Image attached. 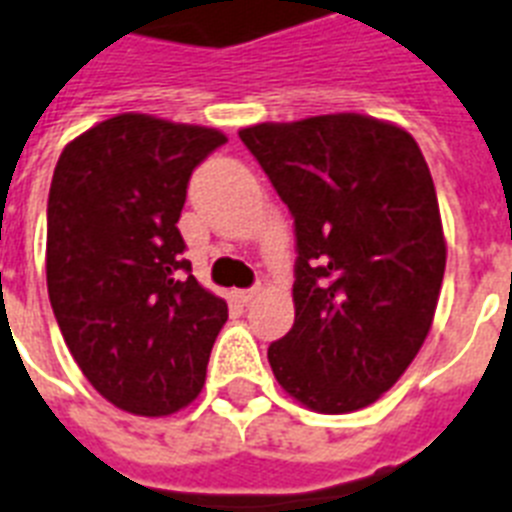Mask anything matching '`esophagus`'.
<instances>
[{
  "label": "esophagus",
  "instance_id": "esophagus-1",
  "mask_svg": "<svg viewBox=\"0 0 512 512\" xmlns=\"http://www.w3.org/2000/svg\"><path fill=\"white\" fill-rule=\"evenodd\" d=\"M256 296H259V285H253V288L248 290H235V298L240 304H248V301H253Z\"/></svg>",
  "mask_w": 512,
  "mask_h": 512
}]
</instances>
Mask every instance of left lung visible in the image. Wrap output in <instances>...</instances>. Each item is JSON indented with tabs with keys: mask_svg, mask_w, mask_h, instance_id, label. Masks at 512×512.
<instances>
[{
	"mask_svg": "<svg viewBox=\"0 0 512 512\" xmlns=\"http://www.w3.org/2000/svg\"><path fill=\"white\" fill-rule=\"evenodd\" d=\"M293 216L296 322L267 357L327 415L386 394L431 330L447 245L418 142L357 113L240 132Z\"/></svg>",
	"mask_w": 512,
	"mask_h": 512,
	"instance_id": "1",
	"label": "left lung"
}]
</instances>
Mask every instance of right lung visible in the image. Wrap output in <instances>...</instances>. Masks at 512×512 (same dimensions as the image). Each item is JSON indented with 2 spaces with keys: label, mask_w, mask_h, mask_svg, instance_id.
I'll list each match as a JSON object with an SVG mask.
<instances>
[{
  "label": "right lung",
  "mask_w": 512,
  "mask_h": 512,
  "mask_svg": "<svg viewBox=\"0 0 512 512\" xmlns=\"http://www.w3.org/2000/svg\"><path fill=\"white\" fill-rule=\"evenodd\" d=\"M222 132L113 116L65 147L47 200V290L68 349L108 402L161 418L203 388L227 304L192 277L177 222Z\"/></svg>",
  "instance_id": "obj_1"
}]
</instances>
